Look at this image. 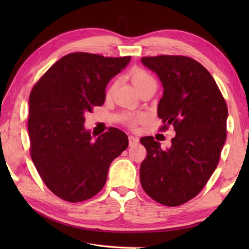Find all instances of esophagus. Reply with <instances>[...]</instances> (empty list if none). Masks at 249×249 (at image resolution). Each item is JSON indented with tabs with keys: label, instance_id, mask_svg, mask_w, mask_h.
Listing matches in <instances>:
<instances>
[{
	"label": "esophagus",
	"instance_id": "obj_1",
	"mask_svg": "<svg viewBox=\"0 0 249 249\" xmlns=\"http://www.w3.org/2000/svg\"><path fill=\"white\" fill-rule=\"evenodd\" d=\"M128 141H129V145H135L139 142V139L137 138V137H134V136H129L128 137Z\"/></svg>",
	"mask_w": 249,
	"mask_h": 249
}]
</instances>
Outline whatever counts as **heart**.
<instances>
[{"mask_svg":"<svg viewBox=\"0 0 249 249\" xmlns=\"http://www.w3.org/2000/svg\"><path fill=\"white\" fill-rule=\"evenodd\" d=\"M129 78L138 92L141 89H143L144 87L149 86V84H156L154 77H153L149 71H146L145 70H143V68H140V67L133 68V70H131L129 72ZM114 87H115L114 84H112V86L109 88V93L113 91ZM136 122L137 121L134 120L133 124H136Z\"/></svg>","mask_w":249,"mask_h":249,"instance_id":"b5f03b06","label":"heart"}]
</instances>
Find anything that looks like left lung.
<instances>
[{
  "instance_id": "8db88e82",
  "label": "left lung",
  "mask_w": 249,
  "mask_h": 249,
  "mask_svg": "<svg viewBox=\"0 0 249 249\" xmlns=\"http://www.w3.org/2000/svg\"><path fill=\"white\" fill-rule=\"evenodd\" d=\"M163 87L157 107L160 131L176 130L162 150L152 136L140 139L146 157L140 167L142 188L156 202L178 206L203 189L218 165L227 137L228 108L204 66L184 55L143 56Z\"/></svg>"
}]
</instances>
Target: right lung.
<instances>
[{
  "label": "right lung",
  "instance_id": "right-lung-1",
  "mask_svg": "<svg viewBox=\"0 0 249 249\" xmlns=\"http://www.w3.org/2000/svg\"><path fill=\"white\" fill-rule=\"evenodd\" d=\"M130 56L73 52L55 62L30 94L31 158L52 193L68 202L91 199L103 189L110 163L128 146L123 131L110 127L93 140L84 114L103 106L106 87Z\"/></svg>",
  "mask_w": 249,
  "mask_h": 249
}]
</instances>
